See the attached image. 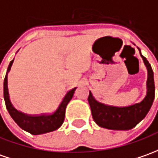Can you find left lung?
<instances>
[{
    "label": "left lung",
    "instance_id": "8db88e82",
    "mask_svg": "<svg viewBox=\"0 0 158 158\" xmlns=\"http://www.w3.org/2000/svg\"><path fill=\"white\" fill-rule=\"evenodd\" d=\"M139 49V48H138ZM140 51V49H139ZM148 70L147 94L142 101L125 107L106 106L93 98L90 92L88 102L95 123L100 127L110 130H129L133 128L146 116L155 98V84L151 64L140 52Z\"/></svg>",
    "mask_w": 158,
    "mask_h": 158
}]
</instances>
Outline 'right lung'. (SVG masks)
I'll return each mask as SVG.
<instances>
[{
    "mask_svg": "<svg viewBox=\"0 0 158 158\" xmlns=\"http://www.w3.org/2000/svg\"><path fill=\"white\" fill-rule=\"evenodd\" d=\"M13 62H14V60L10 62V64L8 65L7 72L11 69ZM75 89L76 87L73 88L65 93L60 104L57 107L56 110L52 111V113L39 114V115L25 114L17 110L12 106L10 99H9L8 89H7V73L4 79V100H5L7 110H8L12 118L15 120L16 124L22 130H24L27 132L31 133L33 135H39V134L50 132L60 127V125L63 124L64 119H65V107L73 96Z\"/></svg>",
    "mask_w": 158,
    "mask_h": 158,
    "instance_id": "1",
    "label": "right lung"
}]
</instances>
